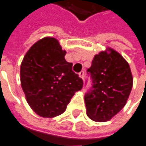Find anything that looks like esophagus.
I'll use <instances>...</instances> for the list:
<instances>
[{"mask_svg": "<svg viewBox=\"0 0 146 146\" xmlns=\"http://www.w3.org/2000/svg\"><path fill=\"white\" fill-rule=\"evenodd\" d=\"M79 76H80V78H82V79H84V70H81L80 73H79Z\"/></svg>", "mask_w": 146, "mask_h": 146, "instance_id": "1", "label": "esophagus"}]
</instances>
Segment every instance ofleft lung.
<instances>
[{
	"label": "left lung",
	"mask_w": 146,
	"mask_h": 146,
	"mask_svg": "<svg viewBox=\"0 0 146 146\" xmlns=\"http://www.w3.org/2000/svg\"><path fill=\"white\" fill-rule=\"evenodd\" d=\"M95 55L87 70L91 87L85 94L87 116L95 121H109L127 104L133 78L127 62L117 52Z\"/></svg>",
	"instance_id": "obj_1"
}]
</instances>
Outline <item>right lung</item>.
<instances>
[{
	"instance_id": "1",
	"label": "right lung",
	"mask_w": 146,
	"mask_h": 146,
	"mask_svg": "<svg viewBox=\"0 0 146 146\" xmlns=\"http://www.w3.org/2000/svg\"><path fill=\"white\" fill-rule=\"evenodd\" d=\"M54 38H44L27 52L20 66L21 87L26 100L38 115L54 117L63 113L83 80L72 70V63L65 60Z\"/></svg>"
}]
</instances>
